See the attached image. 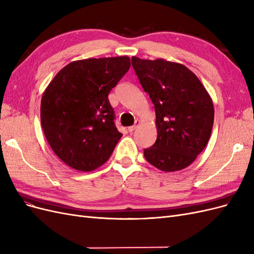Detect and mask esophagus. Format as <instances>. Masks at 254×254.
<instances>
[{"instance_id": "34e87169", "label": "esophagus", "mask_w": 254, "mask_h": 254, "mask_svg": "<svg viewBox=\"0 0 254 254\" xmlns=\"http://www.w3.org/2000/svg\"><path fill=\"white\" fill-rule=\"evenodd\" d=\"M139 125H140V121H135L134 125L128 127V131H129V132H132V131H134V130L137 128V126H139Z\"/></svg>"}]
</instances>
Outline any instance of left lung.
<instances>
[{
	"instance_id": "1",
	"label": "left lung",
	"mask_w": 254,
	"mask_h": 254,
	"mask_svg": "<svg viewBox=\"0 0 254 254\" xmlns=\"http://www.w3.org/2000/svg\"><path fill=\"white\" fill-rule=\"evenodd\" d=\"M131 64L155 105L157 141L144 157L163 172H177L194 162L211 136L212 98L201 81L181 64L133 56Z\"/></svg>"
}]
</instances>
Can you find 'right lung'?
Masks as SVG:
<instances>
[{
    "mask_svg": "<svg viewBox=\"0 0 254 254\" xmlns=\"http://www.w3.org/2000/svg\"><path fill=\"white\" fill-rule=\"evenodd\" d=\"M130 67L127 56L73 61L56 74L41 98V125L56 156L80 172L108 161L122 133L108 95Z\"/></svg>",
    "mask_w": 254,
    "mask_h": 254,
    "instance_id": "add662e5",
    "label": "right lung"
}]
</instances>
